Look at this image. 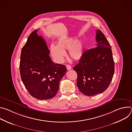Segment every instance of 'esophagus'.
Instances as JSON below:
<instances>
[{
	"mask_svg": "<svg viewBox=\"0 0 132 132\" xmlns=\"http://www.w3.org/2000/svg\"><path fill=\"white\" fill-rule=\"evenodd\" d=\"M66 68H67V69L68 70H70V69H71V66H70V65H66Z\"/></svg>",
	"mask_w": 132,
	"mask_h": 132,
	"instance_id": "esophagus-1",
	"label": "esophagus"
}]
</instances>
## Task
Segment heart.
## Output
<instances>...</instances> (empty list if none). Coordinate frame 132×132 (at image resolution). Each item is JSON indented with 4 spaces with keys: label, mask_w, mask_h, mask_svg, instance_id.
Instances as JSON below:
<instances>
[{
    "label": "heart",
    "mask_w": 132,
    "mask_h": 132,
    "mask_svg": "<svg viewBox=\"0 0 132 132\" xmlns=\"http://www.w3.org/2000/svg\"><path fill=\"white\" fill-rule=\"evenodd\" d=\"M68 50L70 58L78 61L84 55V44L82 41H77L73 37H61L57 42V46H51V53L56 62L61 63L65 55V51Z\"/></svg>",
    "instance_id": "1"
}]
</instances>
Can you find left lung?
Returning a JSON list of instances; mask_svg holds the SVG:
<instances>
[{"label": "left lung", "mask_w": 132, "mask_h": 132, "mask_svg": "<svg viewBox=\"0 0 132 132\" xmlns=\"http://www.w3.org/2000/svg\"><path fill=\"white\" fill-rule=\"evenodd\" d=\"M97 47L86 51L73 69L77 73V85L84 95L93 96L104 92L114 73L111 47L104 34L96 30Z\"/></svg>", "instance_id": "8db88e82"}]
</instances>
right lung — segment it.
Returning a JSON list of instances; mask_svg holds the SVG:
<instances>
[{
	"label": "right lung",
	"mask_w": 132,
	"mask_h": 132,
	"mask_svg": "<svg viewBox=\"0 0 132 132\" xmlns=\"http://www.w3.org/2000/svg\"><path fill=\"white\" fill-rule=\"evenodd\" d=\"M38 30L29 36L21 50L20 72L21 80L30 95L39 100L52 99L57 93L60 82L66 72L65 65L55 64Z\"/></svg>",
	"instance_id": "obj_1"
}]
</instances>
